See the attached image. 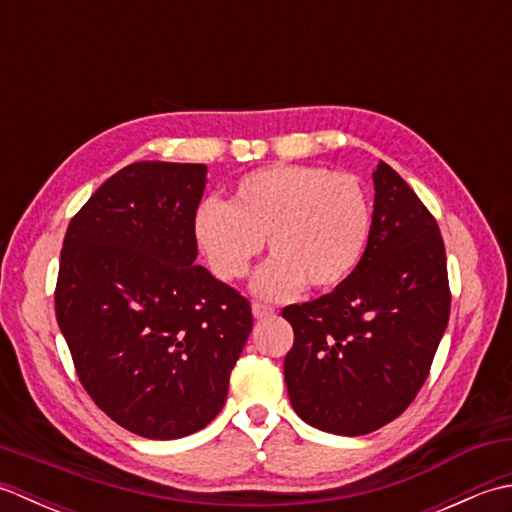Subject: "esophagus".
Wrapping results in <instances>:
<instances>
[{"instance_id": "esophagus-1", "label": "esophagus", "mask_w": 512, "mask_h": 512, "mask_svg": "<svg viewBox=\"0 0 512 512\" xmlns=\"http://www.w3.org/2000/svg\"><path fill=\"white\" fill-rule=\"evenodd\" d=\"M275 314L273 306H266V303H253V317L255 319H268Z\"/></svg>"}]
</instances>
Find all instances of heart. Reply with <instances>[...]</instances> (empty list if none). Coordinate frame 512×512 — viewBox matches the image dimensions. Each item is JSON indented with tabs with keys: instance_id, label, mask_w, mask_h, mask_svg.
Here are the masks:
<instances>
[{
	"instance_id": "1",
	"label": "heart",
	"mask_w": 512,
	"mask_h": 512,
	"mask_svg": "<svg viewBox=\"0 0 512 512\" xmlns=\"http://www.w3.org/2000/svg\"><path fill=\"white\" fill-rule=\"evenodd\" d=\"M372 235V202L352 173L273 165L237 182L231 200H204L193 237L220 281L242 279L264 250L270 262L253 279L264 299H288L303 286H341L361 264Z\"/></svg>"
}]
</instances>
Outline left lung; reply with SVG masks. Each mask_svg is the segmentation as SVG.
<instances>
[{"label": "left lung", "instance_id": "left-lung-1", "mask_svg": "<svg viewBox=\"0 0 512 512\" xmlns=\"http://www.w3.org/2000/svg\"><path fill=\"white\" fill-rule=\"evenodd\" d=\"M372 235L361 264L301 306L284 376L301 420L336 436H365L405 411L429 376L449 323L447 253L436 217L378 162Z\"/></svg>", "mask_w": 512, "mask_h": 512}]
</instances>
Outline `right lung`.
Segmentation results:
<instances>
[{
  "mask_svg": "<svg viewBox=\"0 0 512 512\" xmlns=\"http://www.w3.org/2000/svg\"><path fill=\"white\" fill-rule=\"evenodd\" d=\"M204 165L134 162L63 239L54 310L81 385L123 429L176 440L222 411L253 330L246 297L195 262Z\"/></svg>",
  "mask_w": 512,
  "mask_h": 512,
  "instance_id": "obj_1",
  "label": "right lung"
}]
</instances>
